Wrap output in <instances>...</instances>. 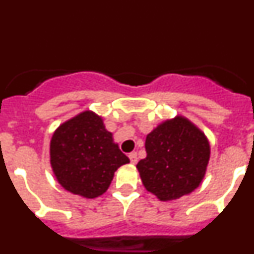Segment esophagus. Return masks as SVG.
<instances>
[{
  "label": "esophagus",
  "instance_id": "obj_1",
  "mask_svg": "<svg viewBox=\"0 0 254 254\" xmlns=\"http://www.w3.org/2000/svg\"><path fill=\"white\" fill-rule=\"evenodd\" d=\"M128 158L132 164H136L137 163V152H131V154L128 155Z\"/></svg>",
  "mask_w": 254,
  "mask_h": 254
}]
</instances>
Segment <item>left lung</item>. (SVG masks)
Here are the masks:
<instances>
[{
  "label": "left lung",
  "instance_id": "8db88e82",
  "mask_svg": "<svg viewBox=\"0 0 254 254\" xmlns=\"http://www.w3.org/2000/svg\"><path fill=\"white\" fill-rule=\"evenodd\" d=\"M146 158L137 163L142 185L160 201L193 192L203 181L210 160L206 134L183 116L158 125L146 136Z\"/></svg>",
  "mask_w": 254,
  "mask_h": 254
}]
</instances>
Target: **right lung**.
<instances>
[{"label":"right lung","mask_w":254,"mask_h":254,"mask_svg":"<svg viewBox=\"0 0 254 254\" xmlns=\"http://www.w3.org/2000/svg\"><path fill=\"white\" fill-rule=\"evenodd\" d=\"M51 167L66 190L84 198L102 196L114 172L129 159L105 129L100 116L85 111L60 125L49 145Z\"/></svg>","instance_id":"1"}]
</instances>
